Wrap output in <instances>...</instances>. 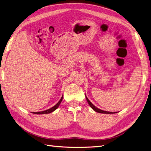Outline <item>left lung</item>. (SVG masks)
<instances>
[{
  "label": "left lung",
  "instance_id": "left-lung-1",
  "mask_svg": "<svg viewBox=\"0 0 151 151\" xmlns=\"http://www.w3.org/2000/svg\"><path fill=\"white\" fill-rule=\"evenodd\" d=\"M86 100H87V101H88V104H89V106H91V108H92L94 111H95L96 112H98V113H106V114H113V113H116V112H110V111H104V110H102V109H99V108H96V107L94 105L91 103L89 100V99L87 98V96H86Z\"/></svg>",
  "mask_w": 151,
  "mask_h": 151
}]
</instances>
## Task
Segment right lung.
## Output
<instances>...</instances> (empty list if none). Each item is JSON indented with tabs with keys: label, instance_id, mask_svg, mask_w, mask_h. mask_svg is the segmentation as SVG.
Segmentation results:
<instances>
[{
	"label": "right lung",
	"instance_id": "obj_1",
	"mask_svg": "<svg viewBox=\"0 0 151 151\" xmlns=\"http://www.w3.org/2000/svg\"><path fill=\"white\" fill-rule=\"evenodd\" d=\"M62 99H63V96H62L61 99H60V101H59L55 106H53L52 108H50L48 109H47V110L45 111H39V112H33V113L34 114H37V115H41V114H48V113H50L53 111H54L56 109H57V108L59 106V105L61 103L62 101Z\"/></svg>",
	"mask_w": 151,
	"mask_h": 151
}]
</instances>
